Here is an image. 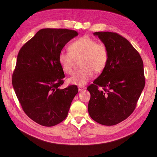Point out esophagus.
I'll return each mask as SVG.
<instances>
[{"instance_id": "obj_1", "label": "esophagus", "mask_w": 157, "mask_h": 157, "mask_svg": "<svg viewBox=\"0 0 157 157\" xmlns=\"http://www.w3.org/2000/svg\"><path fill=\"white\" fill-rule=\"evenodd\" d=\"M78 91H82L86 89V88L85 87V86H79L78 87Z\"/></svg>"}]
</instances>
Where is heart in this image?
<instances>
[{
  "instance_id": "heart-1",
  "label": "heart",
  "mask_w": 157,
  "mask_h": 157,
  "mask_svg": "<svg viewBox=\"0 0 157 157\" xmlns=\"http://www.w3.org/2000/svg\"><path fill=\"white\" fill-rule=\"evenodd\" d=\"M69 51H61L58 60L63 73L70 75L73 73L75 60L82 58L80 71L74 73L68 82L75 85L84 86L93 78L95 71L97 73L103 72L109 63V51L103 43H98L89 36H83L71 42Z\"/></svg>"
}]
</instances>
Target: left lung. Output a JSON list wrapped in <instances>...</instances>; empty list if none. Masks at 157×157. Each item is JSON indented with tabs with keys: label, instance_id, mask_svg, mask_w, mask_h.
I'll return each instance as SVG.
<instances>
[{
	"label": "left lung",
	"instance_id": "left-lung-1",
	"mask_svg": "<svg viewBox=\"0 0 157 157\" xmlns=\"http://www.w3.org/2000/svg\"><path fill=\"white\" fill-rule=\"evenodd\" d=\"M94 35L107 46L109 60L105 71L87 88L91 95L88 112L101 125H114L136 108L145 86L144 63L138 52L120 34L96 32Z\"/></svg>",
	"mask_w": 157,
	"mask_h": 157
}]
</instances>
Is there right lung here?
<instances>
[{"instance_id": "1", "label": "right lung", "mask_w": 157, "mask_h": 157, "mask_svg": "<svg viewBox=\"0 0 157 157\" xmlns=\"http://www.w3.org/2000/svg\"><path fill=\"white\" fill-rule=\"evenodd\" d=\"M75 30L43 29L21 47L12 75V85L23 111L45 127L55 126L66 118L76 85L64 89V73L58 55L73 37Z\"/></svg>"}]
</instances>
